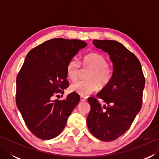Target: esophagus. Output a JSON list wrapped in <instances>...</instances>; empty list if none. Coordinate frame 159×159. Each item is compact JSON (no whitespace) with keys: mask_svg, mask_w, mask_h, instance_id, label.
<instances>
[{"mask_svg":"<svg viewBox=\"0 0 159 159\" xmlns=\"http://www.w3.org/2000/svg\"><path fill=\"white\" fill-rule=\"evenodd\" d=\"M80 101H82V102H85V101H86V99H87V98H86L84 96H80Z\"/></svg>","mask_w":159,"mask_h":159,"instance_id":"34e87169","label":"esophagus"}]
</instances>
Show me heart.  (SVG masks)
Returning a JSON list of instances; mask_svg holds the SVG:
<instances>
[{"instance_id":"obj_1","label":"heart","mask_w":159,"mask_h":159,"mask_svg":"<svg viewBox=\"0 0 159 159\" xmlns=\"http://www.w3.org/2000/svg\"><path fill=\"white\" fill-rule=\"evenodd\" d=\"M80 66L90 69L86 74V80H78L70 85V90L81 96L93 93L99 88L108 85L113 77V71L109 66L107 59L100 54L91 52L85 55L80 61ZM80 64L76 59L73 58L66 65V76L74 81L76 80L80 71Z\"/></svg>"}]
</instances>
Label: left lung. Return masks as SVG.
I'll list each match as a JSON object with an SVG mask.
<instances>
[{
	"label": "left lung",
	"instance_id": "obj_1",
	"mask_svg": "<svg viewBox=\"0 0 159 159\" xmlns=\"http://www.w3.org/2000/svg\"><path fill=\"white\" fill-rule=\"evenodd\" d=\"M93 43L110 55L114 71L109 84L97 95L107 105L102 106L95 97L88 99L87 125L95 138L113 141L130 128L140 111L145 79L138 59L120 43L94 40Z\"/></svg>",
	"mask_w": 159,
	"mask_h": 159
}]
</instances>
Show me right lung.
<instances>
[{
  "label": "right lung",
  "mask_w": 159,
  "mask_h": 159,
  "mask_svg": "<svg viewBox=\"0 0 159 159\" xmlns=\"http://www.w3.org/2000/svg\"><path fill=\"white\" fill-rule=\"evenodd\" d=\"M87 43L80 40L54 39L29 51L17 76L16 104L35 136L50 139L59 135L80 101L76 93L53 99L68 88L66 65Z\"/></svg>",
  "instance_id": "right-lung-1"
}]
</instances>
